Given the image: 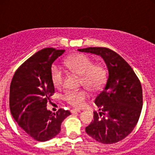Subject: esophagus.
<instances>
[{
  "label": "esophagus",
  "mask_w": 155,
  "mask_h": 155,
  "mask_svg": "<svg viewBox=\"0 0 155 155\" xmlns=\"http://www.w3.org/2000/svg\"><path fill=\"white\" fill-rule=\"evenodd\" d=\"M81 110H77V109H71V113H81Z\"/></svg>",
  "instance_id": "obj_1"
}]
</instances>
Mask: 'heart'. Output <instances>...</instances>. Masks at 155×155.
Here are the masks:
<instances>
[{"mask_svg":"<svg viewBox=\"0 0 155 155\" xmlns=\"http://www.w3.org/2000/svg\"><path fill=\"white\" fill-rule=\"evenodd\" d=\"M64 64L72 73L81 76V83L91 91H97L104 85L106 79V71L103 66L94 64L92 60L84 54H76L68 58ZM50 79L56 88H61L64 83V71L56 64L50 68ZM88 94L84 90L68 91L65 93L64 99L69 105L75 108L84 105Z\"/></svg>","mask_w":155,"mask_h":155,"instance_id":"obj_1","label":"heart"}]
</instances>
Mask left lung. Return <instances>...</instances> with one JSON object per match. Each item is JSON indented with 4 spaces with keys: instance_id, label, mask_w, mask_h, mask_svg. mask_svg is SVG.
Wrapping results in <instances>:
<instances>
[{
    "instance_id": "8db88e82",
    "label": "left lung",
    "mask_w": 155,
    "mask_h": 155,
    "mask_svg": "<svg viewBox=\"0 0 155 155\" xmlns=\"http://www.w3.org/2000/svg\"><path fill=\"white\" fill-rule=\"evenodd\" d=\"M78 51L101 56L108 68L105 86L94 99L100 112H94V120L86 133L102 143H117L132 132L140 118L143 106L140 81L128 63L109 48Z\"/></svg>"
}]
</instances>
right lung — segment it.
I'll list each match as a JSON object with an SVG mask.
<instances>
[{
	"label": "right lung",
	"instance_id": "add662e5",
	"mask_svg": "<svg viewBox=\"0 0 155 155\" xmlns=\"http://www.w3.org/2000/svg\"><path fill=\"white\" fill-rule=\"evenodd\" d=\"M64 50L45 48L25 61L14 74L10 86V110L19 127L38 141H46L60 133L61 124L71 112L46 108L54 94L50 68Z\"/></svg>",
	"mask_w": 155,
	"mask_h": 155
}]
</instances>
